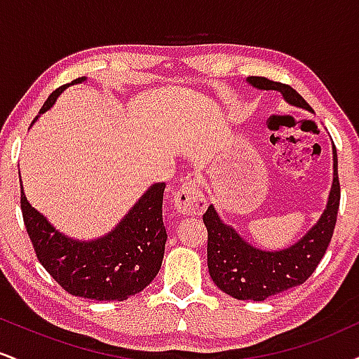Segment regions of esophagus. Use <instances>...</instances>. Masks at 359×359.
Returning <instances> with one entry per match:
<instances>
[{
	"label": "esophagus",
	"instance_id": "esophagus-1",
	"mask_svg": "<svg viewBox=\"0 0 359 359\" xmlns=\"http://www.w3.org/2000/svg\"><path fill=\"white\" fill-rule=\"evenodd\" d=\"M175 211L182 216H199L205 209V199L194 179H185L180 191L174 196Z\"/></svg>",
	"mask_w": 359,
	"mask_h": 359
}]
</instances>
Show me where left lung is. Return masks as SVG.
I'll return each mask as SVG.
<instances>
[{
	"label": "left lung",
	"mask_w": 359,
	"mask_h": 359,
	"mask_svg": "<svg viewBox=\"0 0 359 359\" xmlns=\"http://www.w3.org/2000/svg\"><path fill=\"white\" fill-rule=\"evenodd\" d=\"M246 82L259 90H277L287 104L294 108L312 111L306 100L290 86L255 76L246 77ZM339 199L337 155L336 147L332 145V185L324 212L316 224L288 248L269 251L250 245L231 224L221 219L211 204L203 219L208 228V269L212 282L234 299L255 302H262L304 283L314 273L331 243Z\"/></svg>",
	"instance_id": "1"
}]
</instances>
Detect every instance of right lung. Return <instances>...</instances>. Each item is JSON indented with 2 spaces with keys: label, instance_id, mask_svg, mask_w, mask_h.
Masks as SVG:
<instances>
[{
  "label": "right lung",
  "instance_id": "right-lung-1",
  "mask_svg": "<svg viewBox=\"0 0 359 359\" xmlns=\"http://www.w3.org/2000/svg\"><path fill=\"white\" fill-rule=\"evenodd\" d=\"M86 81L88 77H79L53 90L40 114L50 109L69 86ZM20 187L23 221L36 258L69 294L100 302L126 300L156 277L167 243L162 217L165 184L150 185L109 233L94 240H76L59 231L28 203L22 179Z\"/></svg>",
  "mask_w": 359,
  "mask_h": 359
}]
</instances>
